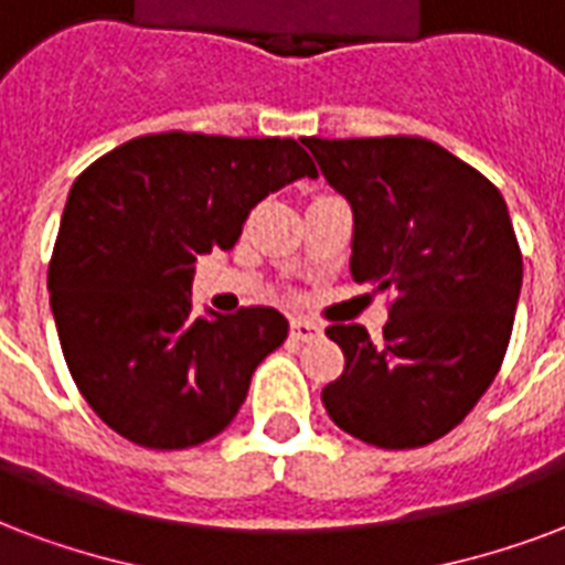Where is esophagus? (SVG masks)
<instances>
[{"label":"esophagus","instance_id":"esophagus-1","mask_svg":"<svg viewBox=\"0 0 565 565\" xmlns=\"http://www.w3.org/2000/svg\"><path fill=\"white\" fill-rule=\"evenodd\" d=\"M291 337L298 339V342H309V339L324 337V328L316 324V321H309V318H295L291 321Z\"/></svg>","mask_w":565,"mask_h":565}]
</instances>
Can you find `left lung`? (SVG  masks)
<instances>
[{
  "label": "left lung",
  "instance_id": "8db88e82",
  "mask_svg": "<svg viewBox=\"0 0 565 565\" xmlns=\"http://www.w3.org/2000/svg\"><path fill=\"white\" fill-rule=\"evenodd\" d=\"M351 202V279L393 291L384 337L330 324L345 369L321 390L342 431L381 449L444 438L489 390L521 291V247L500 190L423 137L303 139Z\"/></svg>",
  "mask_w": 565,
  "mask_h": 565
}]
</instances>
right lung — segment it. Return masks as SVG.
Segmentation results:
<instances>
[{"instance_id":"obj_1","label":"right lung","mask_w":565,"mask_h":565,"mask_svg":"<svg viewBox=\"0 0 565 565\" xmlns=\"http://www.w3.org/2000/svg\"><path fill=\"white\" fill-rule=\"evenodd\" d=\"M303 175L318 172L295 139L167 130L76 178L46 274L50 307L71 379L121 438L186 449L235 419L288 321L274 307L196 318L193 265L235 247L249 211Z\"/></svg>"}]
</instances>
